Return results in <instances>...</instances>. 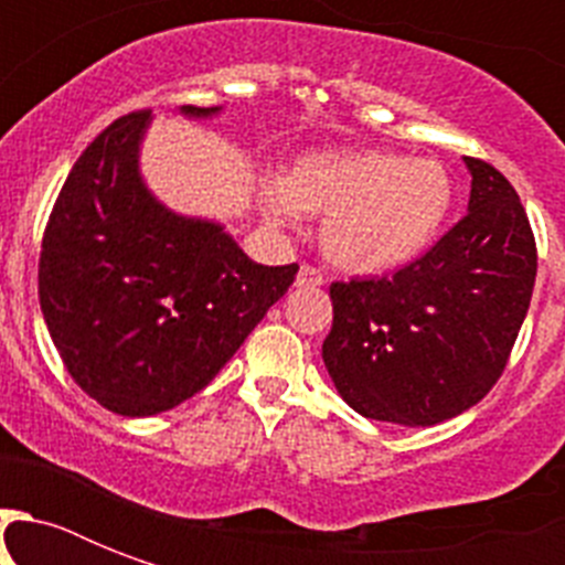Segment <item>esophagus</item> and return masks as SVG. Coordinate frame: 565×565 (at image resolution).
I'll list each match as a JSON object with an SVG mask.
<instances>
[{
  "label": "esophagus",
  "instance_id": "esophagus-1",
  "mask_svg": "<svg viewBox=\"0 0 565 565\" xmlns=\"http://www.w3.org/2000/svg\"><path fill=\"white\" fill-rule=\"evenodd\" d=\"M328 278L322 275V269H317V266H301L299 275H296V284L299 287H322Z\"/></svg>",
  "mask_w": 565,
  "mask_h": 565
}]
</instances>
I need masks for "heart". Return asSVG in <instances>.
Here are the masks:
<instances>
[{
	"label": "heart",
	"instance_id": "obj_1",
	"mask_svg": "<svg viewBox=\"0 0 565 565\" xmlns=\"http://www.w3.org/2000/svg\"><path fill=\"white\" fill-rule=\"evenodd\" d=\"M451 175L430 158L381 149L301 154L281 181H264L257 202L273 225L326 213L322 252L352 275H386L413 264L437 239L451 211Z\"/></svg>",
	"mask_w": 565,
	"mask_h": 565
}]
</instances>
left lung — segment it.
Returning <instances> with one entry per match:
<instances>
[{
	"instance_id": "obj_1",
	"label": "left lung",
	"mask_w": 565,
	"mask_h": 565,
	"mask_svg": "<svg viewBox=\"0 0 565 565\" xmlns=\"http://www.w3.org/2000/svg\"><path fill=\"white\" fill-rule=\"evenodd\" d=\"M469 213L413 264L331 284L322 361L349 407L428 428L490 393L508 366L536 278V243L516 190L463 158Z\"/></svg>"
}]
</instances>
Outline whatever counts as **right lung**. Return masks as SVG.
I'll list each match as a JSON object with an SVG mask.
<instances>
[{
	"label": "right lung",
	"instance_id": "1",
	"mask_svg": "<svg viewBox=\"0 0 565 565\" xmlns=\"http://www.w3.org/2000/svg\"><path fill=\"white\" fill-rule=\"evenodd\" d=\"M213 117L220 108H181ZM152 110L110 122L75 161L40 248V310L66 372L119 416L211 384L299 266H260L220 222L163 207L140 175Z\"/></svg>",
	"mask_w": 565,
	"mask_h": 565
}]
</instances>
